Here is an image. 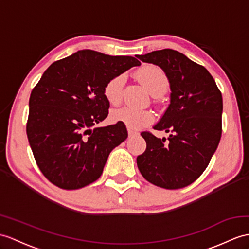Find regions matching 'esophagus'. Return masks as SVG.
<instances>
[{"label": "esophagus", "instance_id": "1", "mask_svg": "<svg viewBox=\"0 0 249 249\" xmlns=\"http://www.w3.org/2000/svg\"><path fill=\"white\" fill-rule=\"evenodd\" d=\"M128 133H129V137H134V136L139 135L138 132H136L134 130H131V129H128Z\"/></svg>", "mask_w": 249, "mask_h": 249}]
</instances>
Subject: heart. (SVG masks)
<instances>
[{
	"label": "heart",
	"mask_w": 249,
	"mask_h": 249,
	"mask_svg": "<svg viewBox=\"0 0 249 249\" xmlns=\"http://www.w3.org/2000/svg\"><path fill=\"white\" fill-rule=\"evenodd\" d=\"M136 77L147 88L151 95L160 96L166 92L169 87V78L160 68L153 64L143 65L136 71ZM124 76L117 75L108 79L104 87V96L112 106L119 105L123 100ZM113 123L124 124L129 129L137 130L152 123L154 116L149 110H138L131 107H123L112 111Z\"/></svg>",
	"instance_id": "b5f03b06"
}]
</instances>
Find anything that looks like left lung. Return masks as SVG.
Listing matches in <instances>:
<instances>
[{
  "instance_id": "1",
  "label": "left lung",
  "mask_w": 249,
  "mask_h": 249,
  "mask_svg": "<svg viewBox=\"0 0 249 249\" xmlns=\"http://www.w3.org/2000/svg\"><path fill=\"white\" fill-rule=\"evenodd\" d=\"M137 58L160 66L172 90L170 106L154 126L170 135L160 139L142 132L147 148L137 156V167L151 184L165 189L184 188L201 177L219 145L222 93L203 65L178 51L165 48Z\"/></svg>"
}]
</instances>
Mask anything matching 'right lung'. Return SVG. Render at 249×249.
Here are the masks:
<instances>
[{
    "label": "right lung",
    "mask_w": 249,
    "mask_h": 249,
    "mask_svg": "<svg viewBox=\"0 0 249 249\" xmlns=\"http://www.w3.org/2000/svg\"><path fill=\"white\" fill-rule=\"evenodd\" d=\"M141 62L130 56L79 51L50 65L33 89L26 124L36 162L52 184L75 190L94 183L111 151L128 137L125 125L105 128L108 79Z\"/></svg>",
    "instance_id": "obj_1"
}]
</instances>
